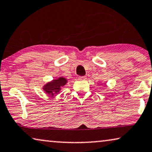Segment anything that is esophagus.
<instances>
[{
	"label": "esophagus",
	"instance_id": "34e87169",
	"mask_svg": "<svg viewBox=\"0 0 152 152\" xmlns=\"http://www.w3.org/2000/svg\"><path fill=\"white\" fill-rule=\"evenodd\" d=\"M87 79V76H80L78 77V80H85Z\"/></svg>",
	"mask_w": 152,
	"mask_h": 152
}]
</instances>
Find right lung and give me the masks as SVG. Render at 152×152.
Returning <instances> with one entry per match:
<instances>
[{
  "label": "right lung",
  "instance_id": "add662e5",
  "mask_svg": "<svg viewBox=\"0 0 152 152\" xmlns=\"http://www.w3.org/2000/svg\"><path fill=\"white\" fill-rule=\"evenodd\" d=\"M67 83V79L64 77H59L57 79H54L50 82H48L42 87V89L47 94L51 96H54L60 93L62 87L65 86Z\"/></svg>",
  "mask_w": 152,
  "mask_h": 152
}]
</instances>
